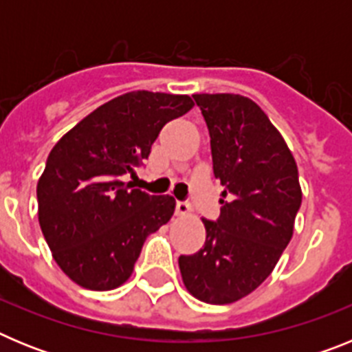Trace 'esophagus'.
Returning <instances> with one entry per match:
<instances>
[{
	"label": "esophagus",
	"instance_id": "1",
	"mask_svg": "<svg viewBox=\"0 0 352 352\" xmlns=\"http://www.w3.org/2000/svg\"><path fill=\"white\" fill-rule=\"evenodd\" d=\"M190 213V204L185 203V201H178L176 203V214L178 217H185V214Z\"/></svg>",
	"mask_w": 352,
	"mask_h": 352
}]
</instances>
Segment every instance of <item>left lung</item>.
Returning <instances> with one entry per match:
<instances>
[{
	"label": "left lung",
	"instance_id": "1",
	"mask_svg": "<svg viewBox=\"0 0 352 352\" xmlns=\"http://www.w3.org/2000/svg\"><path fill=\"white\" fill-rule=\"evenodd\" d=\"M194 100L210 132L223 199L219 219H203L204 247L179 256V272L192 296L226 305L273 272L292 238L301 188L294 157L256 102L232 93H203Z\"/></svg>",
	"mask_w": 352,
	"mask_h": 352
}]
</instances>
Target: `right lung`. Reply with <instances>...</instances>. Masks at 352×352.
<instances>
[{
    "label": "right lung",
    "instance_id": "add662e5",
    "mask_svg": "<svg viewBox=\"0 0 352 352\" xmlns=\"http://www.w3.org/2000/svg\"><path fill=\"white\" fill-rule=\"evenodd\" d=\"M192 107L186 95L125 93L51 149L36 185L38 222L58 266L80 287L125 284L146 238L170 220V195H149L121 176L141 167L164 125Z\"/></svg>",
    "mask_w": 352,
    "mask_h": 352
}]
</instances>
